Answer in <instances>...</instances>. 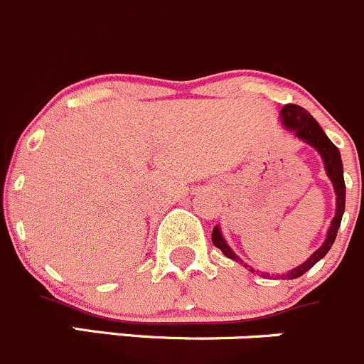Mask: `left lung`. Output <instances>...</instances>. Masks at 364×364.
Segmentation results:
<instances>
[{
    "mask_svg": "<svg viewBox=\"0 0 364 364\" xmlns=\"http://www.w3.org/2000/svg\"><path fill=\"white\" fill-rule=\"evenodd\" d=\"M282 120H283V125H285L289 131L296 132L297 138L303 139L306 143H309V145H311L313 149H316V152L322 156L323 164H326L327 177H329L331 182H333L334 193H336V215H334L333 221H331L326 242H323L322 246H320L303 265L296 267L294 271L287 272V274H282V278L296 279L299 278V276H303L306 271H309L316 262L322 260V258L327 255V251L331 250V246H333L334 239H336L338 228H340L341 218H343V212H345L343 164H341L340 150H338L336 145L327 138L326 132L322 131V127L316 124L315 118H313L304 107L297 106V104H287V106H283L282 109ZM212 242H214L215 247H219V250L223 251V255H226V257L232 258V260H239L237 255L233 253V251L230 250L228 244L225 242V239H223L221 235V230H219L218 226H214V230H212ZM251 271H253V269H251ZM262 276H265V272H262Z\"/></svg>",
    "mask_w": 364,
    "mask_h": 364,
    "instance_id": "obj_1",
    "label": "left lung"
}]
</instances>
